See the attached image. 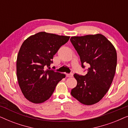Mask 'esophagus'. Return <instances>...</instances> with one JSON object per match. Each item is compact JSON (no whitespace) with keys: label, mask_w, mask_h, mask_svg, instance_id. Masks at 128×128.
Masks as SVG:
<instances>
[{"label":"esophagus","mask_w":128,"mask_h":128,"mask_svg":"<svg viewBox=\"0 0 128 128\" xmlns=\"http://www.w3.org/2000/svg\"><path fill=\"white\" fill-rule=\"evenodd\" d=\"M73 73H70V74H66V77H68V78H72V77H73Z\"/></svg>","instance_id":"1"}]
</instances>
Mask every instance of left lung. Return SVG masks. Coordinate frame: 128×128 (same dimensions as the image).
I'll list each match as a JSON object with an SVG mask.
<instances>
[{
    "mask_svg": "<svg viewBox=\"0 0 128 128\" xmlns=\"http://www.w3.org/2000/svg\"><path fill=\"white\" fill-rule=\"evenodd\" d=\"M70 41L79 55L82 66L87 64L85 76L74 74L77 86L71 95L87 106L99 102L109 90L115 76L117 63L116 50L101 34L72 36Z\"/></svg>",
    "mask_w": 128,
    "mask_h": 128,
    "instance_id": "left-lung-1",
    "label": "left lung"
}]
</instances>
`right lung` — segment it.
<instances>
[{
	"mask_svg": "<svg viewBox=\"0 0 128 128\" xmlns=\"http://www.w3.org/2000/svg\"><path fill=\"white\" fill-rule=\"evenodd\" d=\"M70 36L46 32L32 35L23 42L17 58L18 85L26 99L35 104L50 97L57 84L65 78L62 73L46 69L54 55Z\"/></svg>",
	"mask_w": 128,
	"mask_h": 128,
	"instance_id": "right-lung-1",
	"label": "right lung"
}]
</instances>
